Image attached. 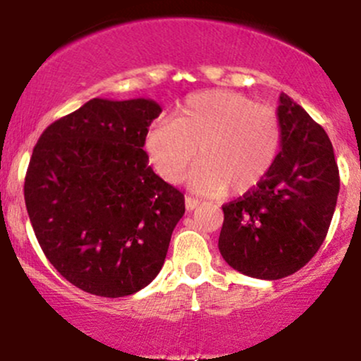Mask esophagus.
Returning <instances> with one entry per match:
<instances>
[{"instance_id":"34e87169","label":"esophagus","mask_w":361,"mask_h":361,"mask_svg":"<svg viewBox=\"0 0 361 361\" xmlns=\"http://www.w3.org/2000/svg\"><path fill=\"white\" fill-rule=\"evenodd\" d=\"M200 204V200L198 198H193V197H185V205H186V210H195Z\"/></svg>"}]
</instances>
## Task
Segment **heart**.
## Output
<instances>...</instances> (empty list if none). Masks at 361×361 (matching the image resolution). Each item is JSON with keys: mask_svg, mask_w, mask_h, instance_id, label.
Listing matches in <instances>:
<instances>
[{"mask_svg": "<svg viewBox=\"0 0 361 361\" xmlns=\"http://www.w3.org/2000/svg\"><path fill=\"white\" fill-rule=\"evenodd\" d=\"M275 110L233 91L192 94L171 120H157L144 134L142 149L156 173L180 183L200 149L192 186L219 195H243L268 175L280 147Z\"/></svg>", "mask_w": 361, "mask_h": 361, "instance_id": "1", "label": "heart"}]
</instances>
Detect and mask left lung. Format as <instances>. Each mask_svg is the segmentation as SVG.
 Listing matches in <instances>:
<instances>
[{
    "instance_id": "left-lung-1",
    "label": "left lung",
    "mask_w": 361,
    "mask_h": 361,
    "mask_svg": "<svg viewBox=\"0 0 361 361\" xmlns=\"http://www.w3.org/2000/svg\"><path fill=\"white\" fill-rule=\"evenodd\" d=\"M281 151L268 175L222 205L219 251L234 270L263 280L299 271L324 243L339 193L333 144L288 94H280Z\"/></svg>"
}]
</instances>
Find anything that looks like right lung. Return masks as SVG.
<instances>
[{"instance_id":"1","label":"right lung","mask_w":361,"mask_h":361,"mask_svg":"<svg viewBox=\"0 0 361 361\" xmlns=\"http://www.w3.org/2000/svg\"><path fill=\"white\" fill-rule=\"evenodd\" d=\"M161 106L93 98L51 123L32 152L25 205L44 255L74 287L139 292L163 268L185 197L149 166L144 134Z\"/></svg>"}]
</instances>
